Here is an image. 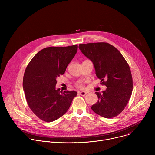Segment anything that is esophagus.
<instances>
[{"label":"esophagus","instance_id":"obj_1","mask_svg":"<svg viewBox=\"0 0 155 155\" xmlns=\"http://www.w3.org/2000/svg\"><path fill=\"white\" fill-rule=\"evenodd\" d=\"M79 94H80L81 96H85V95L87 94V92H85V91H80V92H79Z\"/></svg>","mask_w":155,"mask_h":155}]
</instances>
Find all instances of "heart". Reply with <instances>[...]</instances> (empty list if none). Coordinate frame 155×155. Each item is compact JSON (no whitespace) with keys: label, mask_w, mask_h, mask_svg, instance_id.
<instances>
[{"label":"heart","mask_w":155,"mask_h":155,"mask_svg":"<svg viewBox=\"0 0 155 155\" xmlns=\"http://www.w3.org/2000/svg\"><path fill=\"white\" fill-rule=\"evenodd\" d=\"M76 85H77V86L78 87H81V88L83 87V84H81V83H77Z\"/></svg>","instance_id":"1"}]
</instances>
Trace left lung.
I'll return each instance as SVG.
<instances>
[{
	"label": "left lung",
	"instance_id": "8db88e82",
	"mask_svg": "<svg viewBox=\"0 0 155 155\" xmlns=\"http://www.w3.org/2000/svg\"><path fill=\"white\" fill-rule=\"evenodd\" d=\"M81 53L90 59L101 84L107 86L102 93L96 92L97 102L91 109L97 115L112 118L126 107L132 91V78L129 66L114 46L105 42L80 44Z\"/></svg>",
	"mask_w": 155,
	"mask_h": 155
}]
</instances>
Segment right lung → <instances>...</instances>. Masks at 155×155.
<instances>
[{"mask_svg": "<svg viewBox=\"0 0 155 155\" xmlns=\"http://www.w3.org/2000/svg\"><path fill=\"white\" fill-rule=\"evenodd\" d=\"M77 45L66 47H47L38 52L26 69L23 90L33 113L46 122L61 117L69 108L75 91L56 89V78L63 75L77 52Z\"/></svg>", "mask_w": 155, "mask_h": 155, "instance_id": "1", "label": "right lung"}]
</instances>
